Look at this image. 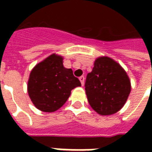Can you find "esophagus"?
Instances as JSON below:
<instances>
[{
	"label": "esophagus",
	"instance_id": "1",
	"mask_svg": "<svg viewBox=\"0 0 152 152\" xmlns=\"http://www.w3.org/2000/svg\"><path fill=\"white\" fill-rule=\"evenodd\" d=\"M79 80H80V82H81V85H85V77H84V76L79 77Z\"/></svg>",
	"mask_w": 152,
	"mask_h": 152
}]
</instances>
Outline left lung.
<instances>
[{
	"instance_id": "left-lung-1",
	"label": "left lung",
	"mask_w": 152,
	"mask_h": 152,
	"mask_svg": "<svg viewBox=\"0 0 152 152\" xmlns=\"http://www.w3.org/2000/svg\"><path fill=\"white\" fill-rule=\"evenodd\" d=\"M131 91L130 80L119 63L108 56H100L87 74L85 93L93 110L102 116L118 113Z\"/></svg>"
}]
</instances>
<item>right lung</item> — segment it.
I'll list each match as a JSON object with an SVG mask.
<instances>
[{
	"label": "right lung",
	"instance_id": "add662e5",
	"mask_svg": "<svg viewBox=\"0 0 152 152\" xmlns=\"http://www.w3.org/2000/svg\"><path fill=\"white\" fill-rule=\"evenodd\" d=\"M81 86L73 70L63 66V57L51 54L36 64L29 74L28 93L34 107L45 113H53L61 108L71 91Z\"/></svg>",
	"mask_w": 152,
	"mask_h": 152
}]
</instances>
